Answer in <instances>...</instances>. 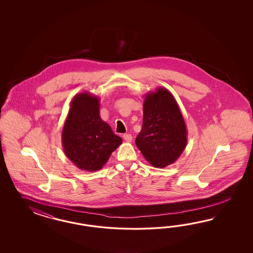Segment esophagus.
Masks as SVG:
<instances>
[{
	"instance_id": "1",
	"label": "esophagus",
	"mask_w": 253,
	"mask_h": 253,
	"mask_svg": "<svg viewBox=\"0 0 253 253\" xmlns=\"http://www.w3.org/2000/svg\"><path fill=\"white\" fill-rule=\"evenodd\" d=\"M123 138H124V140L126 141V142H131V140H132V136H131V134L130 133H125V134H123Z\"/></svg>"
}]
</instances>
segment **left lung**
<instances>
[{"label":"left lung","instance_id":"1","mask_svg":"<svg viewBox=\"0 0 253 253\" xmlns=\"http://www.w3.org/2000/svg\"><path fill=\"white\" fill-rule=\"evenodd\" d=\"M138 149L156 168L174 163L187 145V130L176 100L166 88L146 93Z\"/></svg>","mask_w":253,"mask_h":253}]
</instances>
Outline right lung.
I'll return each mask as SVG.
<instances>
[{"label": "right lung", "mask_w": 253, "mask_h": 253, "mask_svg": "<svg viewBox=\"0 0 253 253\" xmlns=\"http://www.w3.org/2000/svg\"><path fill=\"white\" fill-rule=\"evenodd\" d=\"M100 99L90 92L79 93L70 102L62 130L64 152L77 168L95 171L107 163L123 143L100 117Z\"/></svg>", "instance_id": "obj_1"}]
</instances>
